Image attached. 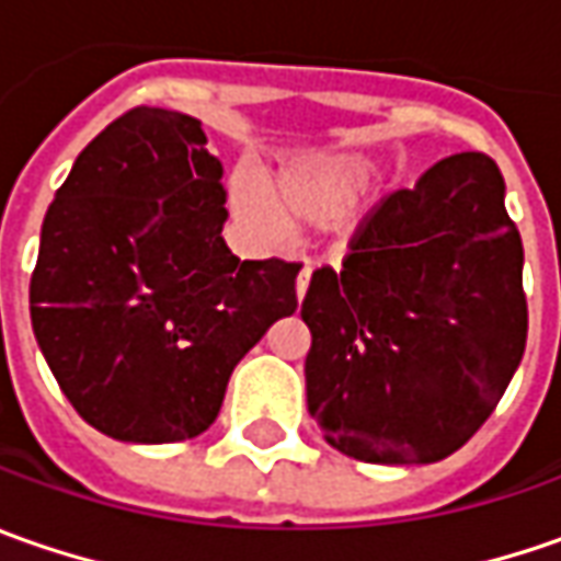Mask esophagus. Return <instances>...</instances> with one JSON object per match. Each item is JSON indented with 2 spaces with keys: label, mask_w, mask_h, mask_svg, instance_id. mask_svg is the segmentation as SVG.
Masks as SVG:
<instances>
[{
  "label": "esophagus",
  "mask_w": 561,
  "mask_h": 561,
  "mask_svg": "<svg viewBox=\"0 0 561 561\" xmlns=\"http://www.w3.org/2000/svg\"><path fill=\"white\" fill-rule=\"evenodd\" d=\"M310 276H313V266H310V263H304V270L298 273V282H295L298 300H304V295H307V288H310Z\"/></svg>",
  "instance_id": "esophagus-1"
}]
</instances>
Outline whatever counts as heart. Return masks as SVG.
Instances as JSON below:
<instances>
[{"label": "heart", "instance_id": "obj_1", "mask_svg": "<svg viewBox=\"0 0 561 561\" xmlns=\"http://www.w3.org/2000/svg\"><path fill=\"white\" fill-rule=\"evenodd\" d=\"M369 183V164L359 158H332L319 164H304L285 170L270 185V202L285 220L329 222L344 217ZM232 204L244 220L257 229H276L279 218L251 192L239 185Z\"/></svg>", "mask_w": 561, "mask_h": 561}]
</instances>
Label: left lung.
Instances as JSON below:
<instances>
[{
  "instance_id": "obj_1",
  "label": "left lung",
  "mask_w": 561,
  "mask_h": 561,
  "mask_svg": "<svg viewBox=\"0 0 561 561\" xmlns=\"http://www.w3.org/2000/svg\"><path fill=\"white\" fill-rule=\"evenodd\" d=\"M503 195L488 154H450L381 198L339 270L313 273L307 410L335 450L437 462L496 410L528 341L525 248Z\"/></svg>"
}]
</instances>
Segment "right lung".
Instances as JSON below:
<instances>
[{"mask_svg":"<svg viewBox=\"0 0 561 561\" xmlns=\"http://www.w3.org/2000/svg\"><path fill=\"white\" fill-rule=\"evenodd\" d=\"M202 121L139 105L107 124L46 210L33 335L70 407L129 444L198 437L236 363L298 310L300 263L222 242V164Z\"/></svg>","mask_w":561,"mask_h":561,"instance_id":"add662e5","label":"right lung"}]
</instances>
